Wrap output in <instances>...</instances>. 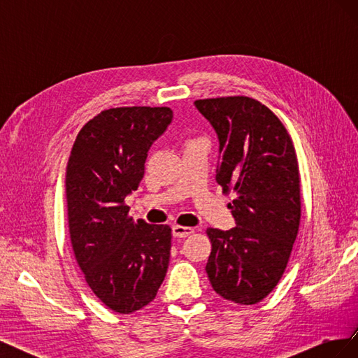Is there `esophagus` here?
I'll list each match as a JSON object with an SVG mask.
<instances>
[{
  "label": "esophagus",
  "instance_id": "esophagus-1",
  "mask_svg": "<svg viewBox=\"0 0 358 358\" xmlns=\"http://www.w3.org/2000/svg\"><path fill=\"white\" fill-rule=\"evenodd\" d=\"M192 233H194V229H191V227H183V225L173 227V236L175 237H188Z\"/></svg>",
  "mask_w": 358,
  "mask_h": 358
}]
</instances>
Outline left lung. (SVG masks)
<instances>
[{"label": "left lung", "mask_w": 358, "mask_h": 358, "mask_svg": "<svg viewBox=\"0 0 358 358\" xmlns=\"http://www.w3.org/2000/svg\"><path fill=\"white\" fill-rule=\"evenodd\" d=\"M220 138L216 182L236 220L231 230L208 229L206 264L212 288L225 300L255 305L282 278L299 233L301 201L294 145L280 119L243 95L197 100Z\"/></svg>", "instance_id": "1"}]
</instances>
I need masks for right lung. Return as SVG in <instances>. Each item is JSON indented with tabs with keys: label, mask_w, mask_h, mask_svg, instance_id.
<instances>
[{
	"label": "right lung",
	"mask_w": 358,
	"mask_h": 358,
	"mask_svg": "<svg viewBox=\"0 0 358 358\" xmlns=\"http://www.w3.org/2000/svg\"><path fill=\"white\" fill-rule=\"evenodd\" d=\"M171 117L170 107L103 110L82 127L67 162L74 257L94 294L119 313L149 305L167 273L171 229L134 222L125 197L138 188L148 150Z\"/></svg>",
	"instance_id": "add662e5"
}]
</instances>
